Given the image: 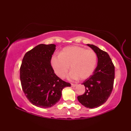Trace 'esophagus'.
Masks as SVG:
<instances>
[{
	"label": "esophagus",
	"instance_id": "1",
	"mask_svg": "<svg viewBox=\"0 0 131 131\" xmlns=\"http://www.w3.org/2000/svg\"><path fill=\"white\" fill-rule=\"evenodd\" d=\"M77 85H78L77 84H73V83H72V84H71V87H76Z\"/></svg>",
	"mask_w": 131,
	"mask_h": 131
}]
</instances>
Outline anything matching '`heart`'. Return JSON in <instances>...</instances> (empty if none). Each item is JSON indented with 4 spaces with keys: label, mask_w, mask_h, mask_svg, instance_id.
<instances>
[{
    "label": "heart",
    "mask_w": 131,
    "mask_h": 131,
    "mask_svg": "<svg viewBox=\"0 0 131 131\" xmlns=\"http://www.w3.org/2000/svg\"><path fill=\"white\" fill-rule=\"evenodd\" d=\"M97 57L93 50H86L79 46L66 47L60 55L53 56L51 63L57 75L63 78L69 69H71L69 75L71 79H87L93 74L97 64Z\"/></svg>",
    "instance_id": "b5f03b06"
}]
</instances>
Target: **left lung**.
<instances>
[{"label":"left lung","mask_w":131,"mask_h":131,"mask_svg":"<svg viewBox=\"0 0 131 131\" xmlns=\"http://www.w3.org/2000/svg\"><path fill=\"white\" fill-rule=\"evenodd\" d=\"M87 46L96 52L98 62L93 74L82 84L85 87L84 93L78 96V100L89 108L98 107L104 104L110 97L113 88L115 67L108 54L93 44Z\"/></svg>","instance_id":"8db88e82"}]
</instances>
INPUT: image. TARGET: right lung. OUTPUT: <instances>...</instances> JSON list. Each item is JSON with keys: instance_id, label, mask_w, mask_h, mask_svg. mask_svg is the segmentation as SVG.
Here are the masks:
<instances>
[{"instance_id": "1", "label": "right lung", "mask_w": 131, "mask_h": 131, "mask_svg": "<svg viewBox=\"0 0 131 131\" xmlns=\"http://www.w3.org/2000/svg\"><path fill=\"white\" fill-rule=\"evenodd\" d=\"M56 45L40 44L26 52L20 67L23 90L29 101L36 106L48 108L60 100L63 88L71 84L54 73L51 60Z\"/></svg>"}]
</instances>
